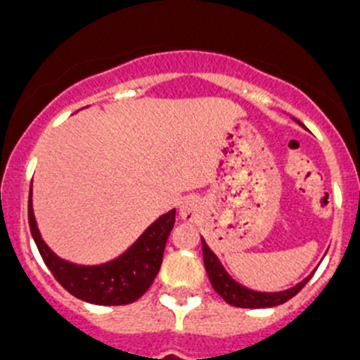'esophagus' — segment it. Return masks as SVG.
Returning <instances> with one entry per match:
<instances>
[{
    "label": "esophagus",
    "mask_w": 360,
    "mask_h": 360,
    "mask_svg": "<svg viewBox=\"0 0 360 360\" xmlns=\"http://www.w3.org/2000/svg\"><path fill=\"white\" fill-rule=\"evenodd\" d=\"M200 213V204L197 199H186L183 204H181L179 215L181 219L186 220V222H193V220L199 217Z\"/></svg>",
    "instance_id": "obj_1"
}]
</instances>
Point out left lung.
Listing matches in <instances>:
<instances>
[{
    "mask_svg": "<svg viewBox=\"0 0 360 360\" xmlns=\"http://www.w3.org/2000/svg\"><path fill=\"white\" fill-rule=\"evenodd\" d=\"M200 242H202L204 267H206V273H208L213 289H215V292L226 303H229L233 307H240V309H267V307L281 305V303H285V301H289L290 297L296 296L305 287L307 281L312 278V274H310L303 281H300V283L290 287V289L281 290V292H258V290H251L248 287H244V285L238 283V281L233 280L226 273V269L222 267V264H220L215 252L204 242V238H200Z\"/></svg>",
    "mask_w": 360,
    "mask_h": 360,
    "instance_id": "obj_1",
    "label": "left lung"
}]
</instances>
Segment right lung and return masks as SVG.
I'll use <instances>...</instances> for the list:
<instances>
[{
    "label": "right lung",
    "mask_w": 360,
    "mask_h": 360,
    "mask_svg": "<svg viewBox=\"0 0 360 360\" xmlns=\"http://www.w3.org/2000/svg\"><path fill=\"white\" fill-rule=\"evenodd\" d=\"M174 222L176 210H170L152 222L143 235L115 260L102 265H77L57 257L43 240L32 208L30 186L28 224L44 264L68 292L95 305H127L147 292L160 273L165 245Z\"/></svg>",
    "instance_id": "add662e5"
}]
</instances>
